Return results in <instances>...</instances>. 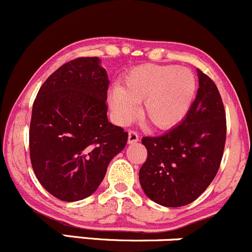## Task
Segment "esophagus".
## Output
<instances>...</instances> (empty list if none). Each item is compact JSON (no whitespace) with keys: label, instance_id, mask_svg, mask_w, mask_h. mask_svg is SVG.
Instances as JSON below:
<instances>
[{"label":"esophagus","instance_id":"1","mask_svg":"<svg viewBox=\"0 0 252 252\" xmlns=\"http://www.w3.org/2000/svg\"><path fill=\"white\" fill-rule=\"evenodd\" d=\"M139 141V134L136 131L130 130L129 131V137H128V142L129 143H135Z\"/></svg>","mask_w":252,"mask_h":252}]
</instances>
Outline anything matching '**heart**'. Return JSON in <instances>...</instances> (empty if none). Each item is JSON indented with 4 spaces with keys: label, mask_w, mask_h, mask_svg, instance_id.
Segmentation results:
<instances>
[{
    "label": "heart",
    "mask_w": 252,
    "mask_h": 252,
    "mask_svg": "<svg viewBox=\"0 0 252 252\" xmlns=\"http://www.w3.org/2000/svg\"><path fill=\"white\" fill-rule=\"evenodd\" d=\"M195 93L196 77L190 69L142 64L129 71L123 87L113 86L109 104L117 120L128 123L143 101V117L157 128L167 129L185 117Z\"/></svg>",
    "instance_id": "obj_1"
}]
</instances>
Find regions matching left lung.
I'll return each instance as SVG.
<instances>
[{
  "label": "left lung",
  "mask_w": 252,
  "mask_h": 252,
  "mask_svg": "<svg viewBox=\"0 0 252 252\" xmlns=\"http://www.w3.org/2000/svg\"><path fill=\"white\" fill-rule=\"evenodd\" d=\"M198 90L184 120L160 136H145L143 191L165 207L193 202L217 176L226 142V113L214 81L197 70Z\"/></svg>",
  "instance_id": "8db88e82"
}]
</instances>
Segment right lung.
Segmentation results:
<instances>
[{
  "label": "right lung",
  "mask_w": 252,
  "mask_h": 252,
  "mask_svg": "<svg viewBox=\"0 0 252 252\" xmlns=\"http://www.w3.org/2000/svg\"><path fill=\"white\" fill-rule=\"evenodd\" d=\"M98 57L64 63L38 91L30 124V157L46 191L65 202L98 189L128 132L107 121L109 79Z\"/></svg>",
  "instance_id": "obj_1"
}]
</instances>
